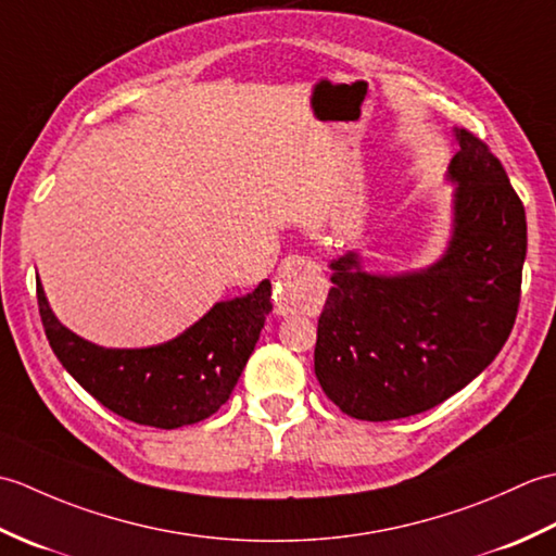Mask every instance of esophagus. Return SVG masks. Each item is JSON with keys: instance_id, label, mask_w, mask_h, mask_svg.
<instances>
[{"instance_id": "obj_1", "label": "esophagus", "mask_w": 556, "mask_h": 556, "mask_svg": "<svg viewBox=\"0 0 556 556\" xmlns=\"http://www.w3.org/2000/svg\"><path fill=\"white\" fill-rule=\"evenodd\" d=\"M277 287L279 305H287L291 311H313L325 301V279L320 267L301 255H289L279 265Z\"/></svg>"}]
</instances>
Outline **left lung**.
Here are the masks:
<instances>
[{
    "label": "left lung",
    "instance_id": "obj_1",
    "mask_svg": "<svg viewBox=\"0 0 556 556\" xmlns=\"http://www.w3.org/2000/svg\"><path fill=\"white\" fill-rule=\"evenodd\" d=\"M446 167L452 227L428 267L370 271L361 251L329 263L315 377L351 418L428 410L488 368L509 339L521 299L526 210L502 162L464 128Z\"/></svg>",
    "mask_w": 556,
    "mask_h": 556
}]
</instances>
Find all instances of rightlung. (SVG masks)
<instances>
[{
    "instance_id": "add662e5",
    "label": "right lung",
    "mask_w": 556,
    "mask_h": 556,
    "mask_svg": "<svg viewBox=\"0 0 556 556\" xmlns=\"http://www.w3.org/2000/svg\"><path fill=\"white\" fill-rule=\"evenodd\" d=\"M271 285L217 301L181 334L155 346L108 349L59 323L38 277V305L50 346L66 372L116 416L174 430L227 404L271 313Z\"/></svg>"
}]
</instances>
